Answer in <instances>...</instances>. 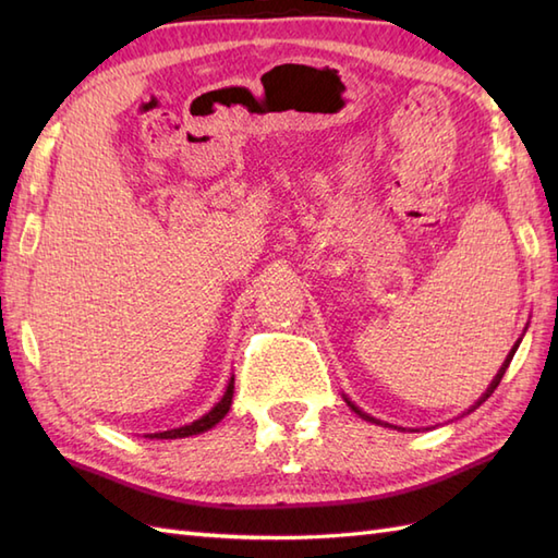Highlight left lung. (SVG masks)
<instances>
[{"instance_id":"obj_1","label":"left lung","mask_w":558,"mask_h":558,"mask_svg":"<svg viewBox=\"0 0 558 558\" xmlns=\"http://www.w3.org/2000/svg\"><path fill=\"white\" fill-rule=\"evenodd\" d=\"M515 350H518V345H515V348L511 350V354H508V357H506V362H504V366H501V369H499V374H496V378H494V381H492V386L487 388V393H484V398H482L480 402H484V400H487V398H489V396L494 393V390H496V386H499V384H501V378H504V374H506V369H508V364H511V360H513V354H515ZM480 402H477V405H480ZM348 405H350V408H352L354 412H357V414H362V417H364V420H369V422H374V420L369 417V414H364L362 410H357V408H354L350 400H348Z\"/></svg>"}]
</instances>
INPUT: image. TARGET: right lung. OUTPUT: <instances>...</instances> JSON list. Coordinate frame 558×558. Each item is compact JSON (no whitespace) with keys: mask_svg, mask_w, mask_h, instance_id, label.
Instances as JSON below:
<instances>
[{"mask_svg":"<svg viewBox=\"0 0 558 558\" xmlns=\"http://www.w3.org/2000/svg\"><path fill=\"white\" fill-rule=\"evenodd\" d=\"M232 393H234V378H230L228 384V390H225V396L220 398V402L216 408H213L208 414H204V417L186 424V426H180V429H170V432H162V434H153L156 438H184V436H194V434H201V432H208L210 426H216L225 414H228L230 405H232Z\"/></svg>","mask_w":558,"mask_h":558,"instance_id":"obj_1","label":"right lung"}]
</instances>
